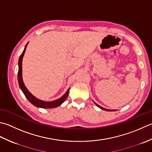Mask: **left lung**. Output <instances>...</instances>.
<instances>
[{"label": "left lung", "mask_w": 152, "mask_h": 152, "mask_svg": "<svg viewBox=\"0 0 152 152\" xmlns=\"http://www.w3.org/2000/svg\"><path fill=\"white\" fill-rule=\"evenodd\" d=\"M94 104H96V106L98 107H100V109H102V110H106V111H115V110H107V109H106V108H104V107H101V106H99V105H98L97 104H96L95 103V102H94Z\"/></svg>", "instance_id": "1"}]
</instances>
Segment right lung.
<instances>
[{
	"instance_id": "right-lung-1",
	"label": "right lung",
	"mask_w": 152,
	"mask_h": 152,
	"mask_svg": "<svg viewBox=\"0 0 152 152\" xmlns=\"http://www.w3.org/2000/svg\"><path fill=\"white\" fill-rule=\"evenodd\" d=\"M28 43L29 42H27L26 46H25V48L22 52V54L20 55L19 60H18V67H19V69H18V83H19L20 89L22 91L25 96L27 98V100H28L33 105V106H35L37 107L54 108V107H56L59 106H60V105L66 100L67 96L69 94V88L67 90V92L65 93V94L63 96H61L60 98L58 99V100H56L54 101H52V102H45L35 98L31 93L27 89L26 86H25L23 81V78H22V60H23V57L24 56L25 52H26L27 46L28 45Z\"/></svg>"
}]
</instances>
